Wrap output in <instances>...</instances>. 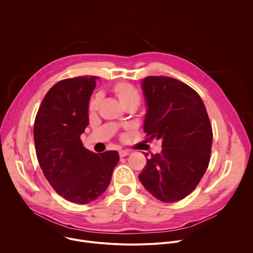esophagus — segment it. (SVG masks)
Here are the masks:
<instances>
[{
  "label": "esophagus",
  "instance_id": "obj_1",
  "mask_svg": "<svg viewBox=\"0 0 253 253\" xmlns=\"http://www.w3.org/2000/svg\"><path fill=\"white\" fill-rule=\"evenodd\" d=\"M129 154H130V151H128V150H120V151H119L120 157H125V156H127V155H129Z\"/></svg>",
  "mask_w": 253,
  "mask_h": 253
}]
</instances>
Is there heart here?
Segmentation results:
<instances>
[{
    "instance_id": "heart-1",
    "label": "heart",
    "mask_w": 253,
    "mask_h": 253,
    "mask_svg": "<svg viewBox=\"0 0 253 253\" xmlns=\"http://www.w3.org/2000/svg\"><path fill=\"white\" fill-rule=\"evenodd\" d=\"M112 91L116 95V97L119 99L121 104L126 108L131 107V106H134L137 108L141 102L140 93L131 84L124 83V82L117 83L112 87ZM101 100H102V94H100V93L96 94L90 100V103H89L90 113H94L98 110Z\"/></svg>"
}]
</instances>
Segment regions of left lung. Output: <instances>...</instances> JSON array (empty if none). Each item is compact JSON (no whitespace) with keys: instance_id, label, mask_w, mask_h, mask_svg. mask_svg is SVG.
I'll return each instance as SVG.
<instances>
[{"instance_id":"obj_1","label":"left lung","mask_w":253,"mask_h":253,"mask_svg":"<svg viewBox=\"0 0 253 253\" xmlns=\"http://www.w3.org/2000/svg\"><path fill=\"white\" fill-rule=\"evenodd\" d=\"M141 87L147 107L144 132L161 140L162 150L147 159L139 180L162 202L181 200L209 164L213 134L206 108L196 91L170 77L148 76Z\"/></svg>"}]
</instances>
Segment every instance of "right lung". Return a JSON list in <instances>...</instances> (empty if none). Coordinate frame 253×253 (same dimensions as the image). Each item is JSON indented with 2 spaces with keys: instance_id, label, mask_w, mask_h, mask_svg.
Returning a JSON list of instances; mask_svg holds the SVG:
<instances>
[{
  "instance_id": "1",
  "label": "right lung",
  "mask_w": 253,
  "mask_h": 253,
  "mask_svg": "<svg viewBox=\"0 0 253 253\" xmlns=\"http://www.w3.org/2000/svg\"><path fill=\"white\" fill-rule=\"evenodd\" d=\"M98 77L55 84L44 97L34 124L36 154L55 191L66 200L88 204L104 193L119 161L117 151L94 153L80 139L89 125V100Z\"/></svg>"
}]
</instances>
